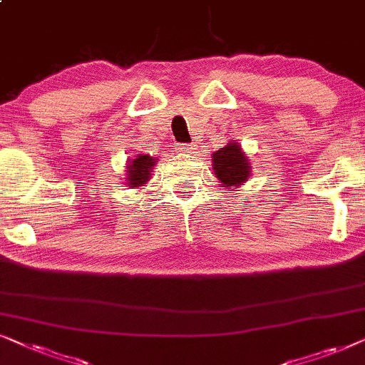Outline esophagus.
<instances>
[{
	"label": "esophagus",
	"mask_w": 365,
	"mask_h": 365,
	"mask_svg": "<svg viewBox=\"0 0 365 365\" xmlns=\"http://www.w3.org/2000/svg\"><path fill=\"white\" fill-rule=\"evenodd\" d=\"M177 147H178V152H182L185 155H190L195 152V145H190V143H180V145H177Z\"/></svg>",
	"instance_id": "34e87169"
}]
</instances>
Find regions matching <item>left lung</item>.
I'll return each instance as SVG.
<instances>
[{
    "mask_svg": "<svg viewBox=\"0 0 365 365\" xmlns=\"http://www.w3.org/2000/svg\"><path fill=\"white\" fill-rule=\"evenodd\" d=\"M212 167L218 185L225 188H239L252 175L250 160L237 140H230L225 147L212 153Z\"/></svg>",
    "mask_w": 365,
    "mask_h": 365,
    "instance_id": "left-lung-1",
    "label": "left lung"
}]
</instances>
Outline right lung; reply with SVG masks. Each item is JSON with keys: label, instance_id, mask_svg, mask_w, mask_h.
<instances>
[{"label": "right lung", "instance_id": "1", "mask_svg": "<svg viewBox=\"0 0 365 365\" xmlns=\"http://www.w3.org/2000/svg\"><path fill=\"white\" fill-rule=\"evenodd\" d=\"M158 162V157H150V155H133L132 158L126 160L125 170V185L130 188L145 187L152 178V172Z\"/></svg>", "mask_w": 365, "mask_h": 365}]
</instances>
